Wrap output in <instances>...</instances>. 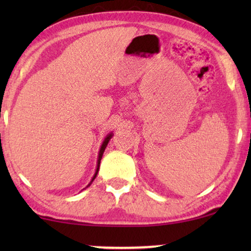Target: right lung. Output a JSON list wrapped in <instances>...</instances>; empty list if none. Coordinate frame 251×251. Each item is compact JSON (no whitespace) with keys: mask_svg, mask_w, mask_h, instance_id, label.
Returning a JSON list of instances; mask_svg holds the SVG:
<instances>
[{"mask_svg":"<svg viewBox=\"0 0 251 251\" xmlns=\"http://www.w3.org/2000/svg\"><path fill=\"white\" fill-rule=\"evenodd\" d=\"M112 136H113V132H111V133H108L107 136L105 137V139H104V142H102V144H101V146H100V150H99V153H98V160H97V168H96V171H95V175H94V177H92V179H91V181L90 183H89L88 185H87V187H89L91 185V183L92 181L95 180V178H96V176H97V174H98V170H99V166H100V160H101V157H102V154H104V151H105V149H106V146H107V144H108V142L109 140H111V138H112ZM85 187V188H87Z\"/></svg>","mask_w":251,"mask_h":251,"instance_id":"obj_1","label":"right lung"}]
</instances>
